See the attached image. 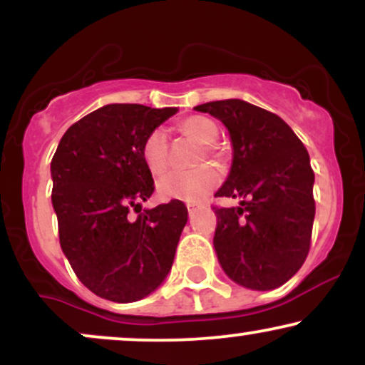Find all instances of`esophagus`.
I'll return each instance as SVG.
<instances>
[{
	"mask_svg": "<svg viewBox=\"0 0 365 365\" xmlns=\"http://www.w3.org/2000/svg\"><path fill=\"white\" fill-rule=\"evenodd\" d=\"M199 207H200V204H197V202H188L187 204V209H188V216H194L197 211H199Z\"/></svg>",
	"mask_w": 365,
	"mask_h": 365,
	"instance_id": "esophagus-1",
	"label": "esophagus"
}]
</instances>
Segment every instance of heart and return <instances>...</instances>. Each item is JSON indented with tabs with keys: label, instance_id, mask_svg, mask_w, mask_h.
Masks as SVG:
<instances>
[{
	"label": "heart",
	"instance_id": "obj_1",
	"mask_svg": "<svg viewBox=\"0 0 365 365\" xmlns=\"http://www.w3.org/2000/svg\"><path fill=\"white\" fill-rule=\"evenodd\" d=\"M183 135L202 144L206 154L215 156V142L220 135V128L207 116H190L178 125ZM142 159L150 173L159 175L168 166V137L163 128H156L145 137L142 144ZM202 159V154H200ZM220 173L211 165H202L190 171H168L158 182V190L163 199H178L187 202L204 199L216 187Z\"/></svg>",
	"mask_w": 365,
	"mask_h": 365
}]
</instances>
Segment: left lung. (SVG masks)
Segmentation results:
<instances>
[{
	"label": "left lung",
	"instance_id": "1",
	"mask_svg": "<svg viewBox=\"0 0 365 365\" xmlns=\"http://www.w3.org/2000/svg\"><path fill=\"white\" fill-rule=\"evenodd\" d=\"M228 128L232 168L216 197L242 199L216 207L215 250L232 282L274 290L302 267L316 215L307 149L284 121L262 108L225 99L195 106Z\"/></svg>",
	"mask_w": 365,
	"mask_h": 365
}]
</instances>
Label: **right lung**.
<instances>
[{"instance_id": "obj_1", "label": "right lung", "mask_w": 365, "mask_h": 365, "mask_svg": "<svg viewBox=\"0 0 365 365\" xmlns=\"http://www.w3.org/2000/svg\"><path fill=\"white\" fill-rule=\"evenodd\" d=\"M178 108L106 104L65 132L51 161L53 209L63 254L92 293L135 302L165 282L187 225V207L153 209L154 192L142 144ZM133 207L141 215L128 217Z\"/></svg>"}]
</instances>
